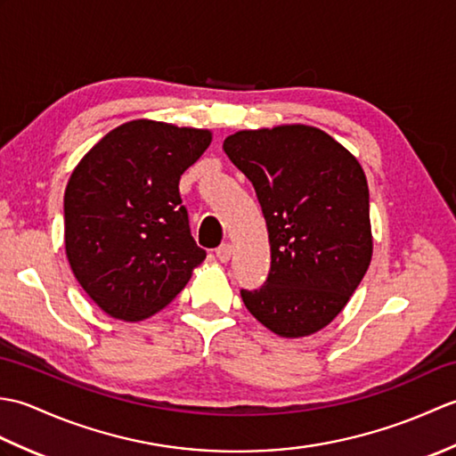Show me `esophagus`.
<instances>
[{"label": "esophagus", "instance_id": "obj_1", "mask_svg": "<svg viewBox=\"0 0 456 456\" xmlns=\"http://www.w3.org/2000/svg\"><path fill=\"white\" fill-rule=\"evenodd\" d=\"M231 253H233V247H231L229 243L221 245V247L216 250V255H217V258L221 260V263H229V260H231Z\"/></svg>", "mask_w": 456, "mask_h": 456}]
</instances>
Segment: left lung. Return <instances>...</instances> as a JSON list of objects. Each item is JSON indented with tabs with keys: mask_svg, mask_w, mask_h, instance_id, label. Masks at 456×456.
<instances>
[{
	"mask_svg": "<svg viewBox=\"0 0 456 456\" xmlns=\"http://www.w3.org/2000/svg\"><path fill=\"white\" fill-rule=\"evenodd\" d=\"M223 151L253 182L273 258L265 286L240 297L280 337L317 333L343 312L372 260L362 167L312 125L237 131Z\"/></svg>",
	"mask_w": 456,
	"mask_h": 456,
	"instance_id": "obj_1",
	"label": "left lung"
}]
</instances>
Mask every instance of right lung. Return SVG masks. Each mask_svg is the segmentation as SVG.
Instances as JSON below:
<instances>
[{
	"label": "right lung",
	"mask_w": 456,
	"mask_h": 456,
	"mask_svg": "<svg viewBox=\"0 0 456 456\" xmlns=\"http://www.w3.org/2000/svg\"><path fill=\"white\" fill-rule=\"evenodd\" d=\"M209 142L208 129L134 119L105 134L74 168L64 191L66 256L102 312L147 319L203 263L178 183Z\"/></svg>",
	"instance_id": "right-lung-1"
}]
</instances>
